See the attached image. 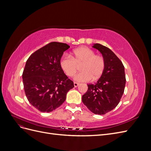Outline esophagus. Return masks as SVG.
Wrapping results in <instances>:
<instances>
[{
    "label": "esophagus",
    "instance_id": "esophagus-1",
    "mask_svg": "<svg viewBox=\"0 0 151 151\" xmlns=\"http://www.w3.org/2000/svg\"><path fill=\"white\" fill-rule=\"evenodd\" d=\"M74 87H76H76H77V86H78L79 85V84L77 83H76V82H74Z\"/></svg>",
    "mask_w": 151,
    "mask_h": 151
}]
</instances>
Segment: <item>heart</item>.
<instances>
[{"instance_id":"heart-1","label":"heart","mask_w":151,"mask_h":151,"mask_svg":"<svg viewBox=\"0 0 151 151\" xmlns=\"http://www.w3.org/2000/svg\"><path fill=\"white\" fill-rule=\"evenodd\" d=\"M60 63L63 72L69 77L75 75L78 70V65H81L82 71L74 77V80L78 82L98 79L102 75L105 67L104 58L95 55L93 50L87 47L74 50L70 56L63 57Z\"/></svg>"}]
</instances>
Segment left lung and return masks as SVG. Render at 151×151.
<instances>
[{
  "instance_id": "left-lung-1",
  "label": "left lung",
  "mask_w": 151,
  "mask_h": 151,
  "mask_svg": "<svg viewBox=\"0 0 151 151\" xmlns=\"http://www.w3.org/2000/svg\"><path fill=\"white\" fill-rule=\"evenodd\" d=\"M93 48L98 50L105 61L103 73L94 84H88V89L82 101L96 115H104L119 103L124 93L126 83L125 68L116 55L108 47L95 43Z\"/></svg>"
}]
</instances>
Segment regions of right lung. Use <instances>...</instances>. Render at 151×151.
<instances>
[{
	"label": "right lung",
	"mask_w": 151,
	"mask_h": 151,
	"mask_svg": "<svg viewBox=\"0 0 151 151\" xmlns=\"http://www.w3.org/2000/svg\"><path fill=\"white\" fill-rule=\"evenodd\" d=\"M70 47L51 42L32 53L22 73L24 92L28 101L41 112H51L66 99L74 88L60 67L62 55Z\"/></svg>",
	"instance_id": "right-lung-1"
}]
</instances>
